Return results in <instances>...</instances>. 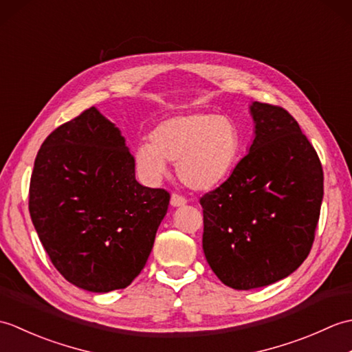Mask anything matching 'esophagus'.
Instances as JSON below:
<instances>
[{"label":"esophagus","instance_id":"34e87169","mask_svg":"<svg viewBox=\"0 0 352 352\" xmlns=\"http://www.w3.org/2000/svg\"><path fill=\"white\" fill-rule=\"evenodd\" d=\"M186 203H188V199L182 195H178V193H172L170 195V206L172 207H180V206H184Z\"/></svg>","mask_w":352,"mask_h":352}]
</instances>
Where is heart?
Masks as SVG:
<instances>
[{
    "label": "heart",
    "mask_w": 352,
    "mask_h": 352,
    "mask_svg": "<svg viewBox=\"0 0 352 352\" xmlns=\"http://www.w3.org/2000/svg\"><path fill=\"white\" fill-rule=\"evenodd\" d=\"M134 149V164L148 182L166 174V162H177L180 180L193 190H212L233 174L241 160L242 136L227 116L189 113L169 118Z\"/></svg>",
    "instance_id": "1"
}]
</instances>
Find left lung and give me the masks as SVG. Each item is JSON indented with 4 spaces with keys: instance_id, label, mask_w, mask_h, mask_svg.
<instances>
[{
    "instance_id": "obj_1",
    "label": "left lung",
    "mask_w": 352,
    "mask_h": 352,
    "mask_svg": "<svg viewBox=\"0 0 352 352\" xmlns=\"http://www.w3.org/2000/svg\"><path fill=\"white\" fill-rule=\"evenodd\" d=\"M250 153L219 188L199 199L203 250L228 287L250 290L286 278L307 258L324 197L319 157L278 106H250Z\"/></svg>"
}]
</instances>
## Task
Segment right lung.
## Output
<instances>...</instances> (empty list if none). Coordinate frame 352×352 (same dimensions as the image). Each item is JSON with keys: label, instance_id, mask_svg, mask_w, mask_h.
Instances as JSON below:
<instances>
[{"label": "right lung", "instance_id": "right-lung-1", "mask_svg": "<svg viewBox=\"0 0 352 352\" xmlns=\"http://www.w3.org/2000/svg\"><path fill=\"white\" fill-rule=\"evenodd\" d=\"M169 199L164 189L138 183L121 131L91 107L45 139L28 210L57 271L106 294L130 286L144 269Z\"/></svg>", "mask_w": 352, "mask_h": 352}]
</instances>
